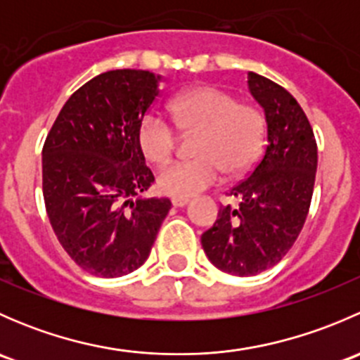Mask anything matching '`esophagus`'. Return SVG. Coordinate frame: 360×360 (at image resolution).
Returning a JSON list of instances; mask_svg holds the SVG:
<instances>
[{"label":"esophagus","mask_w":360,"mask_h":360,"mask_svg":"<svg viewBox=\"0 0 360 360\" xmlns=\"http://www.w3.org/2000/svg\"><path fill=\"white\" fill-rule=\"evenodd\" d=\"M188 202H190V198H184V197H174L172 198V205L174 207H184Z\"/></svg>","instance_id":"34e87169"}]
</instances>
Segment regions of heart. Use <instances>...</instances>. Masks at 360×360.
<instances>
[{
	"mask_svg": "<svg viewBox=\"0 0 360 360\" xmlns=\"http://www.w3.org/2000/svg\"><path fill=\"white\" fill-rule=\"evenodd\" d=\"M170 112L184 132H198L193 160H177L158 174V188L169 197L190 198L228 174L248 170L259 157L264 141V116L257 108L238 104L226 90L195 86L170 101ZM146 158L165 163L174 153L177 132L158 111H148L137 129Z\"/></svg>",
	"mask_w": 360,
	"mask_h": 360,
	"instance_id": "1",
	"label": "heart"
}]
</instances>
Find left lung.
Returning a JSON list of instances; mask_svg holds the SVG:
<instances>
[{
  "label": "left lung",
  "mask_w": 360,
  "mask_h": 360,
  "mask_svg": "<svg viewBox=\"0 0 360 360\" xmlns=\"http://www.w3.org/2000/svg\"><path fill=\"white\" fill-rule=\"evenodd\" d=\"M249 90L266 118V146L252 172L230 190L202 248L210 263L238 277L275 266L301 233L317 170V143L307 115L284 86L250 71Z\"/></svg>",
  "instance_id": "obj_1"
}]
</instances>
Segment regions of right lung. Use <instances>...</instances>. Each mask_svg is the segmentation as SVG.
<instances>
[{
	"mask_svg": "<svg viewBox=\"0 0 360 360\" xmlns=\"http://www.w3.org/2000/svg\"><path fill=\"white\" fill-rule=\"evenodd\" d=\"M160 76L115 69L68 99L43 144V198L60 245L82 270L122 277L150 256L169 198H141L155 181L137 139Z\"/></svg>",
	"mask_w": 360,
	"mask_h": 360,
	"instance_id": "1",
	"label": "right lung"
}]
</instances>
